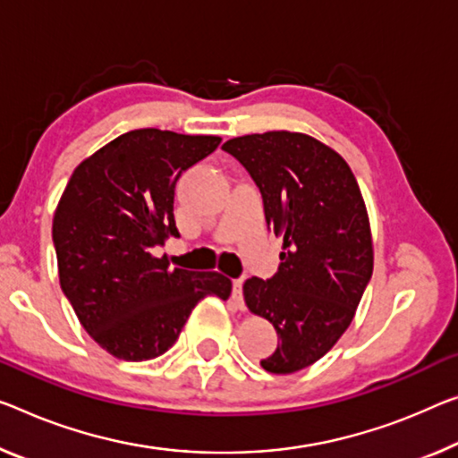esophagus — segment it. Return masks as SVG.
<instances>
[{"instance_id":"obj_1","label":"esophagus","mask_w":458,"mask_h":458,"mask_svg":"<svg viewBox=\"0 0 458 458\" xmlns=\"http://www.w3.org/2000/svg\"><path fill=\"white\" fill-rule=\"evenodd\" d=\"M233 301L239 309H243V278L233 280Z\"/></svg>"}]
</instances>
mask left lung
<instances>
[{"label":"left lung","mask_w":458,"mask_h":458,"mask_svg":"<svg viewBox=\"0 0 458 458\" xmlns=\"http://www.w3.org/2000/svg\"><path fill=\"white\" fill-rule=\"evenodd\" d=\"M223 149L256 182L268 229L283 237L278 272L245 280L243 297L278 334L262 369L291 375L326 356L354 319L372 276L367 207L346 161L302 132L245 135Z\"/></svg>","instance_id":"left-lung-1"}]
</instances>
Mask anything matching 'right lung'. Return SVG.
Wrapping results in <instances>:
<instances>
[{
    "label": "right lung",
    "mask_w": 458,
    "mask_h": 458,
    "mask_svg": "<svg viewBox=\"0 0 458 458\" xmlns=\"http://www.w3.org/2000/svg\"><path fill=\"white\" fill-rule=\"evenodd\" d=\"M221 139L137 129L81 161L53 219L59 280L77 319L98 346L121 360L170 350L196 302L229 299L219 272L170 268L153 248L180 237L174 194L180 175Z\"/></svg>",
    "instance_id": "1"
}]
</instances>
